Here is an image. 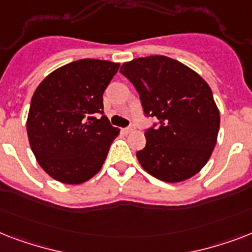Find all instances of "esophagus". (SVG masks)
Here are the masks:
<instances>
[{
  "label": "esophagus",
  "mask_w": 252,
  "mask_h": 252,
  "mask_svg": "<svg viewBox=\"0 0 252 252\" xmlns=\"http://www.w3.org/2000/svg\"><path fill=\"white\" fill-rule=\"evenodd\" d=\"M134 129H136V126H126V128H124V129H123V132H124V133H132Z\"/></svg>",
  "instance_id": "34e87169"
}]
</instances>
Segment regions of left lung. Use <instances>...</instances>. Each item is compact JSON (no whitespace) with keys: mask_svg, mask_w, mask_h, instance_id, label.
<instances>
[{"mask_svg":"<svg viewBox=\"0 0 252 252\" xmlns=\"http://www.w3.org/2000/svg\"><path fill=\"white\" fill-rule=\"evenodd\" d=\"M120 73L140 94L148 118L146 145L136 156L157 179L176 183L201 170L217 142L220 112L209 85L192 69L166 56L124 63Z\"/></svg>","mask_w":252,"mask_h":252,"instance_id":"8db88e82","label":"left lung"}]
</instances>
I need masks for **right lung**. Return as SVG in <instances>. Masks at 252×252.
<instances>
[{"mask_svg":"<svg viewBox=\"0 0 252 252\" xmlns=\"http://www.w3.org/2000/svg\"><path fill=\"white\" fill-rule=\"evenodd\" d=\"M120 64L82 59L56 69L31 99L27 134L49 176L81 184L102 168L119 129L103 115V93Z\"/></svg>","mask_w":252,"mask_h":252,"instance_id":"1","label":"right lung"}]
</instances>
